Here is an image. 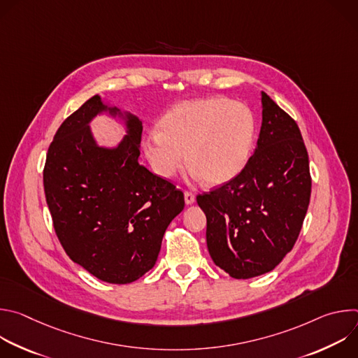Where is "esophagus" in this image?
<instances>
[{
    "label": "esophagus",
    "instance_id": "esophagus-1",
    "mask_svg": "<svg viewBox=\"0 0 358 358\" xmlns=\"http://www.w3.org/2000/svg\"><path fill=\"white\" fill-rule=\"evenodd\" d=\"M184 201H185L187 206H191V203H194V201H195V195L189 191H185L184 192Z\"/></svg>",
    "mask_w": 358,
    "mask_h": 358
}]
</instances>
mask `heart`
<instances>
[{
  "instance_id": "obj_1",
  "label": "heart",
  "mask_w": 358,
  "mask_h": 358,
  "mask_svg": "<svg viewBox=\"0 0 358 358\" xmlns=\"http://www.w3.org/2000/svg\"><path fill=\"white\" fill-rule=\"evenodd\" d=\"M257 117L227 97L185 100L159 122L143 141L144 156L157 177L171 180L185 163L194 178L217 187L246 167L257 138Z\"/></svg>"
}]
</instances>
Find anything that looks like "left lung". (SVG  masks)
Wrapping results in <instances>:
<instances>
[{
    "label": "left lung",
    "instance_id": "obj_1",
    "mask_svg": "<svg viewBox=\"0 0 358 358\" xmlns=\"http://www.w3.org/2000/svg\"><path fill=\"white\" fill-rule=\"evenodd\" d=\"M308 150L296 122L262 92L258 145L232 181L196 196L207 246L231 278L273 271L292 250L310 202Z\"/></svg>",
    "mask_w": 358,
    "mask_h": 358
}]
</instances>
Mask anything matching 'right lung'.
<instances>
[{"label": "right lung", "mask_w": 358, "mask_h": 358, "mask_svg": "<svg viewBox=\"0 0 358 358\" xmlns=\"http://www.w3.org/2000/svg\"><path fill=\"white\" fill-rule=\"evenodd\" d=\"M100 113L125 120L117 148L96 145L88 123ZM143 124L94 94L72 113L50 143L43 189L57 236L68 257L115 285L137 280L156 265L184 194L138 164Z\"/></svg>", "instance_id": "obj_1"}]
</instances>
